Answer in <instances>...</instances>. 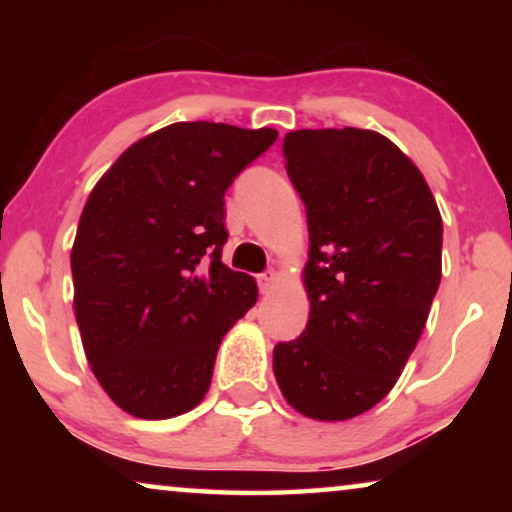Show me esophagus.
<instances>
[{
  "label": "esophagus",
  "instance_id": "obj_1",
  "mask_svg": "<svg viewBox=\"0 0 512 512\" xmlns=\"http://www.w3.org/2000/svg\"><path fill=\"white\" fill-rule=\"evenodd\" d=\"M275 284H277L275 270H268V272H263V275H258V289H261L263 296H268V293L275 289Z\"/></svg>",
  "mask_w": 512,
  "mask_h": 512
}]
</instances>
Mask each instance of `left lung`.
I'll return each instance as SVG.
<instances>
[{"mask_svg":"<svg viewBox=\"0 0 512 512\" xmlns=\"http://www.w3.org/2000/svg\"><path fill=\"white\" fill-rule=\"evenodd\" d=\"M282 153L310 230V319L277 342L272 368L298 412L342 422L389 394L424 331L443 219L422 172L380 132L296 130Z\"/></svg>","mask_w":512,"mask_h":512,"instance_id":"obj_1","label":"left lung"}]
</instances>
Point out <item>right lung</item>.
Here are the masks:
<instances>
[{"label": "right lung", "instance_id": "obj_1", "mask_svg": "<svg viewBox=\"0 0 512 512\" xmlns=\"http://www.w3.org/2000/svg\"><path fill=\"white\" fill-rule=\"evenodd\" d=\"M275 139L270 128L172 123L90 193L72 249L76 324L97 382L130 415L195 408L221 338L256 303L254 277L221 263L223 195Z\"/></svg>", "mask_w": 512, "mask_h": 512}]
</instances>
